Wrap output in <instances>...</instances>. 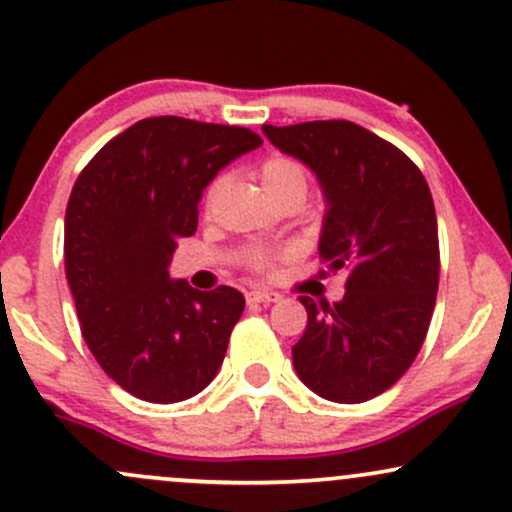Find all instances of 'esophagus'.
<instances>
[{"instance_id":"1","label":"esophagus","mask_w":512,"mask_h":512,"mask_svg":"<svg viewBox=\"0 0 512 512\" xmlns=\"http://www.w3.org/2000/svg\"><path fill=\"white\" fill-rule=\"evenodd\" d=\"M282 296L277 291H265V289H255L247 294V303H277Z\"/></svg>"}]
</instances>
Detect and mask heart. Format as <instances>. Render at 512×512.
I'll return each mask as SVG.
<instances>
[{
  "label": "heart",
  "instance_id": "b5f03b06",
  "mask_svg": "<svg viewBox=\"0 0 512 512\" xmlns=\"http://www.w3.org/2000/svg\"><path fill=\"white\" fill-rule=\"evenodd\" d=\"M260 177H262V184H265L267 194L272 196V199H277V196H286V194H299V196L306 194V187H308L306 170H303L299 162L291 160V157L286 155L265 157L260 165ZM250 265L260 269V272H267V269L272 267V257H269L267 252H255Z\"/></svg>",
  "mask_w": 512,
  "mask_h": 512
}]
</instances>
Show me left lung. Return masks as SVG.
<instances>
[{
    "mask_svg": "<svg viewBox=\"0 0 512 512\" xmlns=\"http://www.w3.org/2000/svg\"><path fill=\"white\" fill-rule=\"evenodd\" d=\"M262 133L316 174L320 262L347 274L333 306L301 296L308 325L291 347L294 369L325 401L364 403L406 374L435 311L440 243L428 182L396 145L352 121Z\"/></svg>",
    "mask_w": 512,
    "mask_h": 512,
    "instance_id": "obj_1",
    "label": "left lung"
}]
</instances>
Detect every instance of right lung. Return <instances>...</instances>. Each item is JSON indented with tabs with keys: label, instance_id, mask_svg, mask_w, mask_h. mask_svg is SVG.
<instances>
[{
	"label": "right lung",
	"instance_id": "add662e5",
	"mask_svg": "<svg viewBox=\"0 0 512 512\" xmlns=\"http://www.w3.org/2000/svg\"><path fill=\"white\" fill-rule=\"evenodd\" d=\"M262 138L179 116L133 123L92 157L65 211V274L84 342L121 389L177 403L211 384L245 299L170 277L211 179Z\"/></svg>",
	"mask_w": 512,
	"mask_h": 512
}]
</instances>
